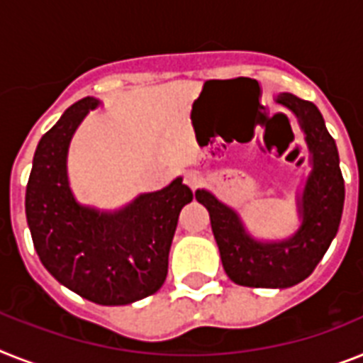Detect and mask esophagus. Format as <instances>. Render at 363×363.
Masks as SVG:
<instances>
[{
    "label": "esophagus",
    "instance_id": "1",
    "mask_svg": "<svg viewBox=\"0 0 363 363\" xmlns=\"http://www.w3.org/2000/svg\"><path fill=\"white\" fill-rule=\"evenodd\" d=\"M184 182H185V185H189V187L194 191V189H199L200 185L203 184V178H202V174H199V172H193V170H191V172H185Z\"/></svg>",
    "mask_w": 363,
    "mask_h": 363
}]
</instances>
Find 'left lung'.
I'll return each mask as SVG.
<instances>
[{
    "label": "left lung",
    "instance_id": "1",
    "mask_svg": "<svg viewBox=\"0 0 363 363\" xmlns=\"http://www.w3.org/2000/svg\"><path fill=\"white\" fill-rule=\"evenodd\" d=\"M274 100L298 118L310 150L311 172L296 193L298 228L286 239H257L228 203L206 189L194 193L209 211L224 271L232 282L245 287L284 289L306 280L336 238L345 202L336 140L319 109L289 92H280Z\"/></svg>",
    "mask_w": 363,
    "mask_h": 363
}]
</instances>
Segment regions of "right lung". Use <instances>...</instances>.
<instances>
[{
  "label": "right lung",
  "mask_w": 363,
  "mask_h": 363,
  "mask_svg": "<svg viewBox=\"0 0 363 363\" xmlns=\"http://www.w3.org/2000/svg\"><path fill=\"white\" fill-rule=\"evenodd\" d=\"M100 100L65 111L38 143L26 191V217L42 265L57 282L101 306H124L164 284L179 211L193 191L176 178L115 211L83 206L68 179V148Z\"/></svg>",
  "instance_id": "right-lung-1"
}]
</instances>
